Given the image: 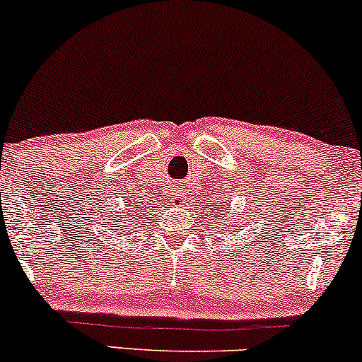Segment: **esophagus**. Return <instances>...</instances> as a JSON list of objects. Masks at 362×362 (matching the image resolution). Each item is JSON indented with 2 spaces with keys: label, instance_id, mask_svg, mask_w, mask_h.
<instances>
[{
  "label": "esophagus",
  "instance_id": "esophagus-1",
  "mask_svg": "<svg viewBox=\"0 0 362 362\" xmlns=\"http://www.w3.org/2000/svg\"><path fill=\"white\" fill-rule=\"evenodd\" d=\"M180 199H184V195H182V197H180Z\"/></svg>",
  "mask_w": 362,
  "mask_h": 362
}]
</instances>
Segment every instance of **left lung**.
I'll return each mask as SVG.
<instances>
[{
  "instance_id": "8db88e82",
  "label": "left lung",
  "mask_w": 362,
  "mask_h": 362,
  "mask_svg": "<svg viewBox=\"0 0 362 362\" xmlns=\"http://www.w3.org/2000/svg\"><path fill=\"white\" fill-rule=\"evenodd\" d=\"M214 204H224V206H218L216 209H218V214H214L213 218L218 219V221H221L219 224L221 226H216V230L221 231V235H231L233 236L235 233H238L236 231V224L240 223V219H242V216H230L226 213V207L230 206V202H219V199H216ZM243 221V219H242ZM218 224V223H214Z\"/></svg>"
}]
</instances>
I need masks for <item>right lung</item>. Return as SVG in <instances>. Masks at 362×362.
<instances>
[{"label": "right lung", "mask_w": 362, "mask_h": 362, "mask_svg": "<svg viewBox=\"0 0 362 362\" xmlns=\"http://www.w3.org/2000/svg\"><path fill=\"white\" fill-rule=\"evenodd\" d=\"M124 207L119 209H112L103 213V221H105L115 236H129L138 231V228L143 223H146L148 207L143 206L144 201L139 195H124ZM112 236V238H115Z\"/></svg>", "instance_id": "obj_1"}]
</instances>
